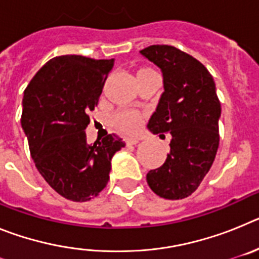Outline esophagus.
I'll list each match as a JSON object with an SVG mask.
<instances>
[{
  "label": "esophagus",
  "instance_id": "34e87169",
  "mask_svg": "<svg viewBox=\"0 0 259 259\" xmlns=\"http://www.w3.org/2000/svg\"><path fill=\"white\" fill-rule=\"evenodd\" d=\"M140 140L141 139H139V137H127L125 139V144L127 145H135V144H137Z\"/></svg>",
  "mask_w": 259,
  "mask_h": 259
}]
</instances>
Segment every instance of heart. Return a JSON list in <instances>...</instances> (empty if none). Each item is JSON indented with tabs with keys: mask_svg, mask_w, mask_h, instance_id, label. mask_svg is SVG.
<instances>
[{
	"mask_svg": "<svg viewBox=\"0 0 259 259\" xmlns=\"http://www.w3.org/2000/svg\"><path fill=\"white\" fill-rule=\"evenodd\" d=\"M116 124L125 132H135L141 124V116L136 111H124L118 114Z\"/></svg>",
	"mask_w": 259,
	"mask_h": 259,
	"instance_id": "obj_1",
	"label": "heart"
}]
</instances>
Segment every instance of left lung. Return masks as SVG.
I'll use <instances>...</instances> for the list:
<instances>
[{"label":"left lung","mask_w":259,"mask_h":259,"mask_svg":"<svg viewBox=\"0 0 259 259\" xmlns=\"http://www.w3.org/2000/svg\"><path fill=\"white\" fill-rule=\"evenodd\" d=\"M140 53L163 77V93L146 127L159 137L171 135L166 161L146 174V180L159 197L182 200L198 188L215 159L221 102L212 76L192 56L170 45H152Z\"/></svg>","instance_id":"1"}]
</instances>
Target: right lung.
<instances>
[{
	"label": "right lung",
	"mask_w": 259,
	"mask_h": 259,
	"mask_svg": "<svg viewBox=\"0 0 259 259\" xmlns=\"http://www.w3.org/2000/svg\"><path fill=\"white\" fill-rule=\"evenodd\" d=\"M113 67L114 59L56 57L23 96L20 123L32 159L48 184L75 202L97 197L109 182L114 154L125 146L113 135L88 144L84 132Z\"/></svg>",
	"instance_id": "right-lung-1"
}]
</instances>
